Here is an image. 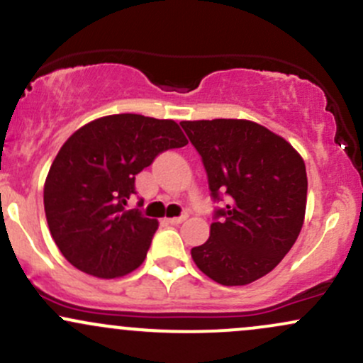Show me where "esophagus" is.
Wrapping results in <instances>:
<instances>
[{
	"label": "esophagus",
	"instance_id": "34e87169",
	"mask_svg": "<svg viewBox=\"0 0 363 363\" xmlns=\"http://www.w3.org/2000/svg\"><path fill=\"white\" fill-rule=\"evenodd\" d=\"M186 220V215H182V217H172V218H167V222H169V224H172V225H179V224H182V222Z\"/></svg>",
	"mask_w": 363,
	"mask_h": 363
}]
</instances>
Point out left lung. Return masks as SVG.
Segmentation results:
<instances>
[{
    "label": "left lung",
    "mask_w": 363,
    "mask_h": 363,
    "mask_svg": "<svg viewBox=\"0 0 363 363\" xmlns=\"http://www.w3.org/2000/svg\"><path fill=\"white\" fill-rule=\"evenodd\" d=\"M181 125L201 155L212 196L229 194V205L215 213L210 238L191 257L218 284H250L269 274L300 234L308 188L303 158L284 138L252 121Z\"/></svg>",
    "instance_id": "left-lung-1"
}]
</instances>
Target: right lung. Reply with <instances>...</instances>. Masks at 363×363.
I'll return each instance as SVG.
<instances>
[{"mask_svg": "<svg viewBox=\"0 0 363 363\" xmlns=\"http://www.w3.org/2000/svg\"><path fill=\"white\" fill-rule=\"evenodd\" d=\"M188 145L177 122L106 115L63 143L45 182L50 233L67 262L99 279L127 276L145 262L157 218L127 210L136 175L158 153Z\"/></svg>", "mask_w": 363, "mask_h": 363, "instance_id": "1", "label": "right lung"}]
</instances>
